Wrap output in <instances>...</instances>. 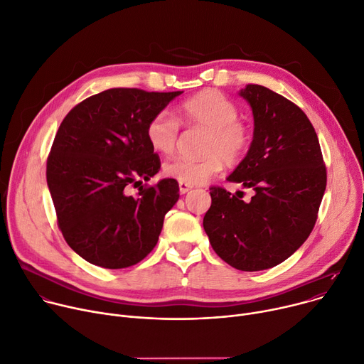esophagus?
Returning a JSON list of instances; mask_svg holds the SVG:
<instances>
[{
	"mask_svg": "<svg viewBox=\"0 0 364 364\" xmlns=\"http://www.w3.org/2000/svg\"><path fill=\"white\" fill-rule=\"evenodd\" d=\"M178 188H180V193H181V194H186L187 191H190V190L193 188V186H190V184H187V183L178 181Z\"/></svg>",
	"mask_w": 364,
	"mask_h": 364,
	"instance_id": "esophagus-1",
	"label": "esophagus"
}]
</instances>
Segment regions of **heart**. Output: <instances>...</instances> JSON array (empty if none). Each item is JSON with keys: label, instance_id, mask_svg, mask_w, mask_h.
Listing matches in <instances>:
<instances>
[{"label": "heart", "instance_id": "obj_1", "mask_svg": "<svg viewBox=\"0 0 364 364\" xmlns=\"http://www.w3.org/2000/svg\"><path fill=\"white\" fill-rule=\"evenodd\" d=\"M238 106L223 92L209 88L197 92L180 105L178 118L168 112H156L145 127L146 141L152 149L168 155L174 152L178 136L180 122L187 127H202L206 130L200 159L177 156L164 164V174L190 186L202 184L218 174L223 162L226 165L240 164L252 145V127L238 119Z\"/></svg>", "mask_w": 364, "mask_h": 364}]
</instances>
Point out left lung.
I'll use <instances>...</instances> for the list:
<instances>
[{
  "label": "left lung",
  "instance_id": "left-lung-1",
  "mask_svg": "<svg viewBox=\"0 0 364 364\" xmlns=\"http://www.w3.org/2000/svg\"><path fill=\"white\" fill-rule=\"evenodd\" d=\"M254 114L247 156L228 181L252 188L250 200L210 187L203 228L215 252L229 266L258 272L277 266L299 248L315 226L326 187L316 132L286 97L258 84L240 92Z\"/></svg>",
  "mask_w": 364,
  "mask_h": 364
}]
</instances>
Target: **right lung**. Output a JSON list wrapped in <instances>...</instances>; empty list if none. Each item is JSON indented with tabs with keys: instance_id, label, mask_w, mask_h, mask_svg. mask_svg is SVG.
<instances>
[{
	"instance_id": "obj_1",
	"label": "right lung",
	"mask_w": 364,
	"mask_h": 364,
	"mask_svg": "<svg viewBox=\"0 0 364 364\" xmlns=\"http://www.w3.org/2000/svg\"><path fill=\"white\" fill-rule=\"evenodd\" d=\"M183 91L110 88L77 105L53 139L46 180L67 244L103 269H124L156 245L164 216L178 200L174 178L144 184L161 168L146 141L149 119Z\"/></svg>"
}]
</instances>
